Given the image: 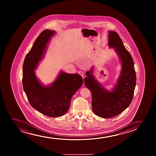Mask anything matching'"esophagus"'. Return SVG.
I'll list each match as a JSON object with an SVG mask.
<instances>
[{
    "mask_svg": "<svg viewBox=\"0 0 156 156\" xmlns=\"http://www.w3.org/2000/svg\"><path fill=\"white\" fill-rule=\"evenodd\" d=\"M78 73H79V75L81 76V77H83V76H84V74H83V71H79V72H78Z\"/></svg>",
    "mask_w": 156,
    "mask_h": 156,
    "instance_id": "1",
    "label": "esophagus"
}]
</instances>
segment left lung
<instances>
[{
  "mask_svg": "<svg viewBox=\"0 0 156 156\" xmlns=\"http://www.w3.org/2000/svg\"><path fill=\"white\" fill-rule=\"evenodd\" d=\"M109 46L114 48L119 58L122 69L112 91L105 89L94 77V68L87 71L84 79L86 87L91 92L94 113L104 118L115 117L128 108L132 101L136 77L132 57L124 46L117 32L109 31Z\"/></svg>",
  "mask_w": 156,
  "mask_h": 156,
  "instance_id": "left-lung-1",
  "label": "left lung"
}]
</instances>
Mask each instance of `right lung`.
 Instances as JSON below:
<instances>
[{"mask_svg": "<svg viewBox=\"0 0 156 156\" xmlns=\"http://www.w3.org/2000/svg\"><path fill=\"white\" fill-rule=\"evenodd\" d=\"M55 33L48 29L41 32L27 54L23 65V87L30 105L51 117H60L66 113L70 108L71 98L83 83L80 75L67 73L63 71L49 85H44L37 78L34 70L44 57L51 37Z\"/></svg>", "mask_w": 156, "mask_h": 156, "instance_id": "obj_1", "label": "right lung"}]
</instances>
